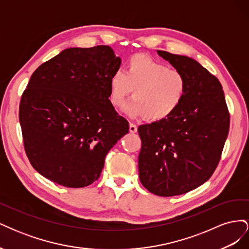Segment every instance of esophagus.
<instances>
[{"label":"esophagus","mask_w":249,"mask_h":249,"mask_svg":"<svg viewBox=\"0 0 249 249\" xmlns=\"http://www.w3.org/2000/svg\"><path fill=\"white\" fill-rule=\"evenodd\" d=\"M129 130H130L131 133H136L137 132V125L135 124H133V123H130Z\"/></svg>","instance_id":"esophagus-1"}]
</instances>
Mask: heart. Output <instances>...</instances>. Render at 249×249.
I'll return each instance as SVG.
<instances>
[{
  "label": "heart",
  "instance_id": "heart-1",
  "mask_svg": "<svg viewBox=\"0 0 249 249\" xmlns=\"http://www.w3.org/2000/svg\"><path fill=\"white\" fill-rule=\"evenodd\" d=\"M109 100L120 107L133 91V99L124 111L132 117L142 116L150 122L166 119L183 103L188 83L184 74L156 61L149 56L137 54L126 63L124 72L116 71L109 82Z\"/></svg>",
  "mask_w": 249,
  "mask_h": 249
}]
</instances>
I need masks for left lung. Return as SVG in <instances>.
Segmentation results:
<instances>
[{"instance_id": "8db88e82", "label": "left lung", "mask_w": 249, "mask_h": 249, "mask_svg": "<svg viewBox=\"0 0 249 249\" xmlns=\"http://www.w3.org/2000/svg\"><path fill=\"white\" fill-rule=\"evenodd\" d=\"M188 83L183 103L166 119L141 124L139 178L159 196H175L212 177L230 130V113L219 80L196 60L157 51Z\"/></svg>"}]
</instances>
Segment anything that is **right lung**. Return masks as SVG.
<instances>
[{
  "label": "right lung",
  "mask_w": 249,
  "mask_h": 249,
  "mask_svg": "<svg viewBox=\"0 0 249 249\" xmlns=\"http://www.w3.org/2000/svg\"><path fill=\"white\" fill-rule=\"evenodd\" d=\"M122 60L108 46L71 48L42 63L19 104V124L34 169L69 188L100 178L105 158L129 123L109 100Z\"/></svg>",
  "instance_id": "1"
}]
</instances>
